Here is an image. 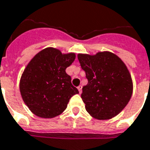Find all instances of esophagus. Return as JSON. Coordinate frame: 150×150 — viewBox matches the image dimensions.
Listing matches in <instances>:
<instances>
[{
  "instance_id": "1",
  "label": "esophagus",
  "mask_w": 150,
  "mask_h": 150,
  "mask_svg": "<svg viewBox=\"0 0 150 150\" xmlns=\"http://www.w3.org/2000/svg\"><path fill=\"white\" fill-rule=\"evenodd\" d=\"M78 90H79V94H81L82 93V86H79L78 87Z\"/></svg>"
}]
</instances>
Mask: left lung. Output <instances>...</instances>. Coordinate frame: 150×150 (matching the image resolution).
Segmentation results:
<instances>
[{"instance_id": "obj_1", "label": "left lung", "mask_w": 150, "mask_h": 150, "mask_svg": "<svg viewBox=\"0 0 150 150\" xmlns=\"http://www.w3.org/2000/svg\"><path fill=\"white\" fill-rule=\"evenodd\" d=\"M88 83L81 95L86 111L98 120L117 116L131 98L133 80L124 62L108 51L78 54Z\"/></svg>"}]
</instances>
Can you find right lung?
<instances>
[{
	"instance_id": "add662e5",
	"label": "right lung",
	"mask_w": 150,
	"mask_h": 150,
	"mask_svg": "<svg viewBox=\"0 0 150 150\" xmlns=\"http://www.w3.org/2000/svg\"><path fill=\"white\" fill-rule=\"evenodd\" d=\"M75 59V53H62L49 47L29 61L20 79V91L32 113L43 118H52L65 110L70 98L79 94L66 73V68Z\"/></svg>"
}]
</instances>
